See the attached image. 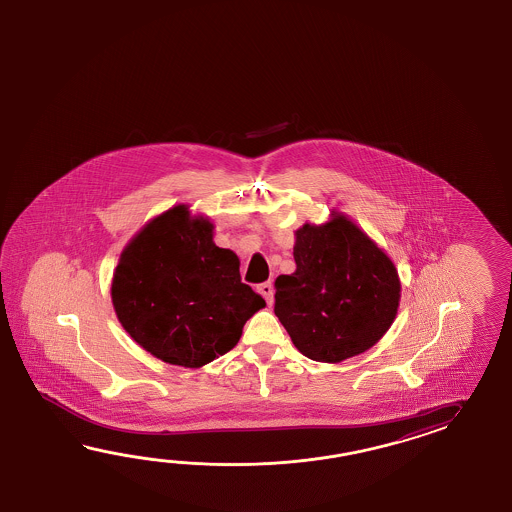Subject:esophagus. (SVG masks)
I'll return each instance as SVG.
<instances>
[{"label":"esophagus","instance_id":"1","mask_svg":"<svg viewBox=\"0 0 512 512\" xmlns=\"http://www.w3.org/2000/svg\"><path fill=\"white\" fill-rule=\"evenodd\" d=\"M258 293L265 298V302L271 305L274 302V291H272V283L265 282L258 285Z\"/></svg>","mask_w":512,"mask_h":512}]
</instances>
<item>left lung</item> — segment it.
I'll return each mask as SVG.
<instances>
[{
	"label": "left lung",
	"mask_w": 512,
	"mask_h": 512,
	"mask_svg": "<svg viewBox=\"0 0 512 512\" xmlns=\"http://www.w3.org/2000/svg\"><path fill=\"white\" fill-rule=\"evenodd\" d=\"M296 271L274 282V315L307 359L340 362L392 326L401 283L392 260L344 216L296 230Z\"/></svg>",
	"instance_id": "obj_1"
}]
</instances>
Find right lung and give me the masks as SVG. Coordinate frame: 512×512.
I'll return each mask as SVG.
<instances>
[{"label": "right lung", "mask_w": 512, "mask_h": 512, "mask_svg": "<svg viewBox=\"0 0 512 512\" xmlns=\"http://www.w3.org/2000/svg\"><path fill=\"white\" fill-rule=\"evenodd\" d=\"M111 298L120 324L157 359L199 368L238 344L265 305L241 282L240 260L212 241V223L170 208L120 256Z\"/></svg>", "instance_id": "1"}]
</instances>
